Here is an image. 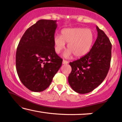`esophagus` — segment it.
<instances>
[{"instance_id": "obj_1", "label": "esophagus", "mask_w": 122, "mask_h": 122, "mask_svg": "<svg viewBox=\"0 0 122 122\" xmlns=\"http://www.w3.org/2000/svg\"><path fill=\"white\" fill-rule=\"evenodd\" d=\"M68 63V62L67 61H65V60H63L62 61V64H64V65H65V64H67Z\"/></svg>"}]
</instances>
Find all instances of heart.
<instances>
[{
	"label": "heart",
	"mask_w": 122,
	"mask_h": 122,
	"mask_svg": "<svg viewBox=\"0 0 122 122\" xmlns=\"http://www.w3.org/2000/svg\"><path fill=\"white\" fill-rule=\"evenodd\" d=\"M94 38V33L90 29L66 28L61 31V36H54V49L56 52L59 54L65 49L66 43H68V50L64 54V57L69 58L73 54L76 57H81L89 52Z\"/></svg>",
	"instance_id": "heart-1"
}]
</instances>
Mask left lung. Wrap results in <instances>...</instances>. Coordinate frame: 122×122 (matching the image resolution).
<instances>
[{
    "label": "left lung",
    "instance_id": "8db88e82",
    "mask_svg": "<svg viewBox=\"0 0 122 122\" xmlns=\"http://www.w3.org/2000/svg\"><path fill=\"white\" fill-rule=\"evenodd\" d=\"M97 37L91 49L80 59L70 62L68 77L71 88L81 94L92 91L107 76L110 67L112 45L103 30L96 26Z\"/></svg>",
    "mask_w": 122,
    "mask_h": 122
}]
</instances>
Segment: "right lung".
Returning <instances> with one entry per match:
<instances>
[{
	"mask_svg": "<svg viewBox=\"0 0 122 122\" xmlns=\"http://www.w3.org/2000/svg\"><path fill=\"white\" fill-rule=\"evenodd\" d=\"M57 27V20L41 19L25 31L19 41L16 71L22 84L33 92L45 90L62 65L53 43Z\"/></svg>",
	"mask_w": 122,
	"mask_h": 122,
	"instance_id": "right-lung-1",
	"label": "right lung"
}]
</instances>
